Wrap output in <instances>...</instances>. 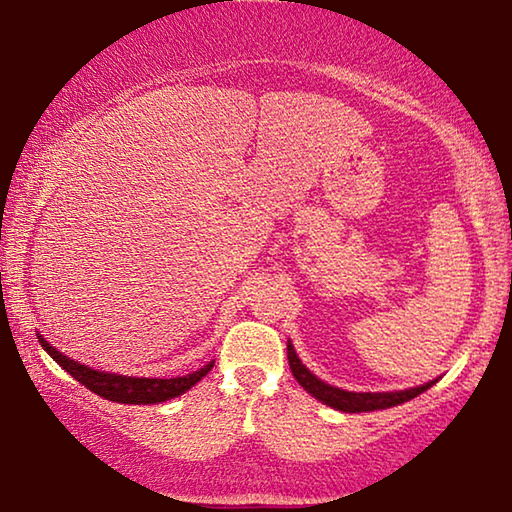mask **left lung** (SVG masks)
Returning <instances> with one entry per match:
<instances>
[{"label": "left lung", "instance_id": "obj_1", "mask_svg": "<svg viewBox=\"0 0 512 512\" xmlns=\"http://www.w3.org/2000/svg\"><path fill=\"white\" fill-rule=\"evenodd\" d=\"M287 358H289V368H292V375L305 388V391L312 393L317 400H322L324 404H329V407H333V409L347 411V414L395 407V404H402L411 398H416V395H421L423 391H427V388L434 384V381H427V384H423V386L409 388V391H398V393H349V391H342V388L329 386L326 381L312 375V372L299 361L292 342H287Z\"/></svg>", "mask_w": 512, "mask_h": 512}]
</instances>
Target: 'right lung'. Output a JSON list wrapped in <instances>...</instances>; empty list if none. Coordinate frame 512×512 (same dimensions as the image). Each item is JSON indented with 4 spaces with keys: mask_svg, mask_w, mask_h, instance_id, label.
I'll return each instance as SVG.
<instances>
[{
    "mask_svg": "<svg viewBox=\"0 0 512 512\" xmlns=\"http://www.w3.org/2000/svg\"><path fill=\"white\" fill-rule=\"evenodd\" d=\"M38 342L55 361L64 368L68 375L75 381H80L82 386H87L89 391L101 395L105 400L121 402V404H156L177 398V395L186 393L188 388H193L207 372L213 368V363L204 365L202 370L193 372L186 377H174V379H147V377H124V375H108V372L91 370L87 365H82L73 358H66L55 347L48 345V340L38 335Z\"/></svg>",
    "mask_w": 512,
    "mask_h": 512,
    "instance_id": "add662e5",
    "label": "right lung"
}]
</instances>
